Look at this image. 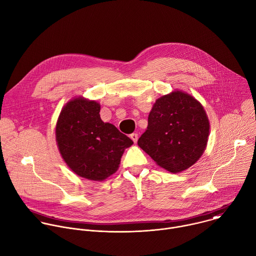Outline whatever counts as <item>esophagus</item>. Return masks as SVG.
Returning <instances> with one entry per match:
<instances>
[{
    "mask_svg": "<svg viewBox=\"0 0 256 256\" xmlns=\"http://www.w3.org/2000/svg\"><path fill=\"white\" fill-rule=\"evenodd\" d=\"M130 138L134 142H138V134L134 132V134H132L130 136Z\"/></svg>",
    "mask_w": 256,
    "mask_h": 256,
    "instance_id": "1",
    "label": "esophagus"
}]
</instances>
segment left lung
Segmentation results:
<instances>
[{"label": "left lung", "mask_w": 256, "mask_h": 256, "mask_svg": "<svg viewBox=\"0 0 256 256\" xmlns=\"http://www.w3.org/2000/svg\"><path fill=\"white\" fill-rule=\"evenodd\" d=\"M210 122L203 106L182 90L156 100L148 114L146 130L138 144L160 168L179 173L203 154Z\"/></svg>", "instance_id": "1"}]
</instances>
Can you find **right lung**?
I'll return each mask as SVG.
<instances>
[{
    "label": "right lung",
    "instance_id": "obj_1",
    "mask_svg": "<svg viewBox=\"0 0 256 256\" xmlns=\"http://www.w3.org/2000/svg\"><path fill=\"white\" fill-rule=\"evenodd\" d=\"M96 100L74 98L62 108L56 124V142L71 171L92 181L114 174L124 150L134 142L100 118Z\"/></svg>",
    "mask_w": 256,
    "mask_h": 256
}]
</instances>
